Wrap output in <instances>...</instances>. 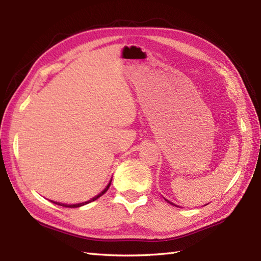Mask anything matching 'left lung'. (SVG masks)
Instances as JSON below:
<instances>
[{
  "mask_svg": "<svg viewBox=\"0 0 261 261\" xmlns=\"http://www.w3.org/2000/svg\"><path fill=\"white\" fill-rule=\"evenodd\" d=\"M166 201H167V199H166ZM167 202H168V203H170L171 205H175V204H173V203H171V202H169V201H167ZM175 206H176V205H175Z\"/></svg>",
  "mask_w": 261,
  "mask_h": 261,
  "instance_id": "8db88e82",
  "label": "left lung"
}]
</instances>
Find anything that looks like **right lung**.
Returning a JSON list of instances; mask_svg holds the SVG:
<instances>
[{"mask_svg":"<svg viewBox=\"0 0 261 261\" xmlns=\"http://www.w3.org/2000/svg\"><path fill=\"white\" fill-rule=\"evenodd\" d=\"M111 181H112V179H111ZM111 181L109 182V185L105 187V190L103 191V192H101L98 194L97 196H95V197H93L92 199H90V201H87V202H84V203H80V204H71V205H67V204H62V203H57V202H54L55 204H58V205H60V206H65V207H80V206H83V205H85V204H88V203H91V202H93V201H95V199H97L98 197H101L103 194L107 192L108 190H109V187H110V185H111Z\"/></svg>","mask_w":261,"mask_h":261,"instance_id":"1","label":"right lung"}]
</instances>
